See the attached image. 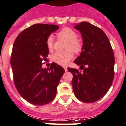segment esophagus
Masks as SVG:
<instances>
[{
	"mask_svg": "<svg viewBox=\"0 0 126 126\" xmlns=\"http://www.w3.org/2000/svg\"><path fill=\"white\" fill-rule=\"evenodd\" d=\"M63 68H64V70H65V71H68V68H67V66H63Z\"/></svg>",
	"mask_w": 126,
	"mask_h": 126,
	"instance_id": "34e87169",
	"label": "esophagus"
}]
</instances>
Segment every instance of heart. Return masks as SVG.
Returning a JSON list of instances; mask_svg holds the SVG:
<instances>
[{
  "instance_id": "b5f03b06",
  "label": "heart",
  "mask_w": 126,
  "mask_h": 126,
  "mask_svg": "<svg viewBox=\"0 0 126 126\" xmlns=\"http://www.w3.org/2000/svg\"><path fill=\"white\" fill-rule=\"evenodd\" d=\"M58 38H63L68 41L66 51H57L52 56V60L60 65H66L73 58V55L71 49L75 53H79L82 49V44L77 40V34L70 28H64L58 33ZM47 48L51 50L53 47V37L49 36L46 42Z\"/></svg>"
}]
</instances>
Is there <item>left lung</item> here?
<instances>
[{
  "mask_svg": "<svg viewBox=\"0 0 126 126\" xmlns=\"http://www.w3.org/2000/svg\"><path fill=\"white\" fill-rule=\"evenodd\" d=\"M82 38L80 55L74 62L82 71L68 68L73 74L72 86L75 97L86 103L103 97L114 79V57L107 36L101 29L88 22L75 24Z\"/></svg>",
  "mask_w": 126,
  "mask_h": 126,
  "instance_id": "left-lung-1",
  "label": "left lung"
}]
</instances>
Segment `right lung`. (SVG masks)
Wrapping results in <instances>:
<instances>
[{
  "label": "right lung",
  "mask_w": 126,
  "mask_h": 126,
  "mask_svg": "<svg viewBox=\"0 0 126 126\" xmlns=\"http://www.w3.org/2000/svg\"><path fill=\"white\" fill-rule=\"evenodd\" d=\"M58 25L35 24L20 33L14 42L10 64L18 92L31 104L43 105L56 96L57 86L65 72L55 62L42 68L49 54L47 38Z\"/></svg>",
  "instance_id": "1"
}]
</instances>
